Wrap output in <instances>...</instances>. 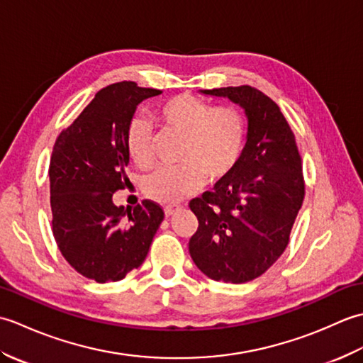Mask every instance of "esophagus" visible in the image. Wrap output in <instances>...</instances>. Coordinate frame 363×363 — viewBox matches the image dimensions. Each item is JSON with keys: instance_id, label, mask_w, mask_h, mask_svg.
Wrapping results in <instances>:
<instances>
[{"instance_id": "obj_1", "label": "esophagus", "mask_w": 363, "mask_h": 363, "mask_svg": "<svg viewBox=\"0 0 363 363\" xmlns=\"http://www.w3.org/2000/svg\"><path fill=\"white\" fill-rule=\"evenodd\" d=\"M181 209V206H167L165 209H164V212H165V215L167 217H172V215L174 213V212H177Z\"/></svg>"}]
</instances>
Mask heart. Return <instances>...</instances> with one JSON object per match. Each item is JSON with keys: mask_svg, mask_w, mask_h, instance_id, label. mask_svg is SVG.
I'll list each match as a JSON object with an SVG mask.
<instances>
[{"mask_svg": "<svg viewBox=\"0 0 363 363\" xmlns=\"http://www.w3.org/2000/svg\"><path fill=\"white\" fill-rule=\"evenodd\" d=\"M157 125L182 135L177 159L181 164L162 167L145 181L148 198L174 204L203 186L206 177L218 181L237 167L246 145V118L234 106H217L194 95L168 98L152 111ZM126 150L134 164L148 169L154 164L151 130L134 118L126 130Z\"/></svg>", "mask_w": 363, "mask_h": 363, "instance_id": "b5f03b06", "label": "heart"}]
</instances>
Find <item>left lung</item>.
<instances>
[{"label": "left lung", "instance_id": "8db88e82", "mask_svg": "<svg viewBox=\"0 0 363 363\" xmlns=\"http://www.w3.org/2000/svg\"><path fill=\"white\" fill-rule=\"evenodd\" d=\"M201 94L243 107L248 135L233 172L190 201L199 225L189 251L211 279L243 284L264 274L287 248L304 201L303 164L295 134L272 98L250 86Z\"/></svg>", "mask_w": 363, "mask_h": 363}]
</instances>
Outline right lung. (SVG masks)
Listing matches in <instances>:
<instances>
[{
    "instance_id": "1",
    "label": "right lung",
    "mask_w": 363,
    "mask_h": 363,
    "mask_svg": "<svg viewBox=\"0 0 363 363\" xmlns=\"http://www.w3.org/2000/svg\"><path fill=\"white\" fill-rule=\"evenodd\" d=\"M162 94L123 81L101 89L59 134L50 162L52 235L65 260L99 284L143 264L164 211L150 199L134 209L112 196L129 184L126 130L137 106Z\"/></svg>"
}]
</instances>
